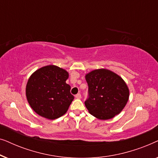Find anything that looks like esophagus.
Listing matches in <instances>:
<instances>
[{
	"label": "esophagus",
	"instance_id": "esophagus-1",
	"mask_svg": "<svg viewBox=\"0 0 158 158\" xmlns=\"http://www.w3.org/2000/svg\"><path fill=\"white\" fill-rule=\"evenodd\" d=\"M75 98H77V99H80L81 98V95L80 94H77V95H75Z\"/></svg>",
	"mask_w": 158,
	"mask_h": 158
}]
</instances>
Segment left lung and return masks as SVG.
Masks as SVG:
<instances>
[{"label": "left lung", "instance_id": "obj_1", "mask_svg": "<svg viewBox=\"0 0 158 158\" xmlns=\"http://www.w3.org/2000/svg\"><path fill=\"white\" fill-rule=\"evenodd\" d=\"M88 112L101 120L114 118L122 111L129 100V90L119 75L107 69L94 70L85 75Z\"/></svg>", "mask_w": 158, "mask_h": 158}]
</instances>
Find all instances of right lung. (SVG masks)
I'll return each instance as SVG.
<instances>
[{
    "label": "right lung",
    "instance_id": "obj_1",
    "mask_svg": "<svg viewBox=\"0 0 158 158\" xmlns=\"http://www.w3.org/2000/svg\"><path fill=\"white\" fill-rule=\"evenodd\" d=\"M68 77L65 70L52 64L36 70L26 87V96L31 109L48 119L63 116L74 99L70 85L66 83Z\"/></svg>",
    "mask_w": 158,
    "mask_h": 158
}]
</instances>
